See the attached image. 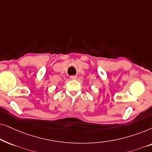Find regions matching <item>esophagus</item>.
I'll use <instances>...</instances> for the list:
<instances>
[{
    "label": "esophagus",
    "mask_w": 152,
    "mask_h": 152,
    "mask_svg": "<svg viewBox=\"0 0 152 152\" xmlns=\"http://www.w3.org/2000/svg\"><path fill=\"white\" fill-rule=\"evenodd\" d=\"M70 78H71V79H72V80H75V79H76V78H77V76H71Z\"/></svg>",
    "instance_id": "1"
}]
</instances>
